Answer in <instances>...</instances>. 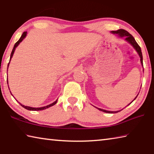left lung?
<instances>
[{
    "mask_svg": "<svg viewBox=\"0 0 154 154\" xmlns=\"http://www.w3.org/2000/svg\"><path fill=\"white\" fill-rule=\"evenodd\" d=\"M111 33H114V34L119 35L120 37H125V40L127 41L129 44H131V45L133 46V48L135 49L136 51L137 52V53L139 54V56L140 57V58H141L140 60H141V65H142V66H143V56H142V52H141V48H140V46H139V44L137 43V42L135 41V38H133V36L131 34H130V33H128L127 31H126L125 29H120L116 30V31H112ZM137 96H138V95H137ZM137 96L135 97V98L133 100H135L137 98ZM131 103H130V104H131ZM129 104H128V105H129ZM97 109H98V110H100L102 111V112H106V113H117L118 112H119V111H115V112L108 111V110H103V109H101V108H97Z\"/></svg>",
    "mask_w": 154,
    "mask_h": 154,
    "instance_id": "8db88e82",
    "label": "left lung"
}]
</instances>
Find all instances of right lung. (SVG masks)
I'll list each match as a JSON object with an SVG mask.
<instances>
[{"label": "right lung", "mask_w": 154, "mask_h": 154, "mask_svg": "<svg viewBox=\"0 0 154 154\" xmlns=\"http://www.w3.org/2000/svg\"><path fill=\"white\" fill-rule=\"evenodd\" d=\"M26 35H27V32H24L23 33V34L21 35V38H19V40L16 43H15V46H14L13 48L12 52H11V57H10V60H9V64H8V66H9V63H10L11 59V58L13 57V54H14V52H15V48H17V46L19 45V43L21 42L22 40H23V39H24L25 38H26ZM7 69H8V67H7ZM7 83H8V79H7ZM57 100H56V101H55V102H53L52 104H49V105H48V106H44V107H40V108H32V107H29V106H26L22 105V104H21V103H19V104H20V105L22 106V107H23L24 108L27 109V110H33V111H35H35H38V110H45V109H46V108H49V107H51V106H52L55 105L56 104H57Z\"/></svg>", "instance_id": "obj_1"}]
</instances>
